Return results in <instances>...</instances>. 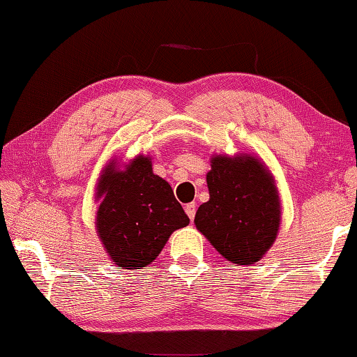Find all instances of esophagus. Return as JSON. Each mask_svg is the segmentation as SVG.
<instances>
[{
	"instance_id": "esophagus-1",
	"label": "esophagus",
	"mask_w": 357,
	"mask_h": 357,
	"mask_svg": "<svg viewBox=\"0 0 357 357\" xmlns=\"http://www.w3.org/2000/svg\"><path fill=\"white\" fill-rule=\"evenodd\" d=\"M195 211H197V205H195V203H189V205H185V214H188L190 220H194Z\"/></svg>"
}]
</instances>
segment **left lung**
<instances>
[{
  "label": "left lung",
  "instance_id": "1",
  "mask_svg": "<svg viewBox=\"0 0 357 357\" xmlns=\"http://www.w3.org/2000/svg\"><path fill=\"white\" fill-rule=\"evenodd\" d=\"M206 183L209 200L197 209V229L231 264L257 262L273 245L281 218L268 169L251 155H216Z\"/></svg>",
  "mask_w": 357,
  "mask_h": 357
}]
</instances>
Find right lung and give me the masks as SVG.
<instances>
[{
  "label": "right lung",
  "instance_id": "1",
  "mask_svg": "<svg viewBox=\"0 0 357 357\" xmlns=\"http://www.w3.org/2000/svg\"><path fill=\"white\" fill-rule=\"evenodd\" d=\"M97 230L119 267H146L160 254L169 235L189 224L188 214L165 179L139 155L127 169L107 165L98 183Z\"/></svg>",
  "mask_w": 357,
  "mask_h": 357
}]
</instances>
